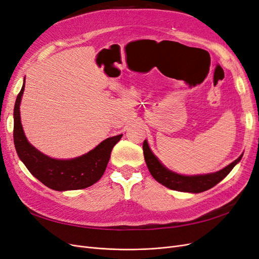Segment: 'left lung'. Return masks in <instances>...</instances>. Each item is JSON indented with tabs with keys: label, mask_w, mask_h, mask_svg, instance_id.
<instances>
[{
	"label": "left lung",
	"mask_w": 259,
	"mask_h": 259,
	"mask_svg": "<svg viewBox=\"0 0 259 259\" xmlns=\"http://www.w3.org/2000/svg\"><path fill=\"white\" fill-rule=\"evenodd\" d=\"M143 150L148 169L156 182L163 186H165L168 189L188 193H200L213 188L230 173L232 168L241 161L243 156L242 153L237 160H234L232 163L229 164V165H227L221 170L215 171V173L200 175H183L168 169L164 165V164L158 159V156L152 152L150 147H149L147 139H145L144 142Z\"/></svg>",
	"instance_id": "obj_1"
}]
</instances>
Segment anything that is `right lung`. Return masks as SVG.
Here are the masks:
<instances>
[{
  "label": "right lung",
  "mask_w": 259,
  "mask_h": 259,
  "mask_svg": "<svg viewBox=\"0 0 259 259\" xmlns=\"http://www.w3.org/2000/svg\"><path fill=\"white\" fill-rule=\"evenodd\" d=\"M25 81L14 107V144L21 162L29 171L46 187L56 191L88 188L104 175L112 148L123 134L109 137L88 153L72 159H54L31 145L26 137L20 119V103Z\"/></svg>",
  "instance_id": "obj_1"
}]
</instances>
